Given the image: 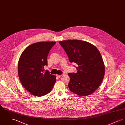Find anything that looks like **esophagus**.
<instances>
[{"instance_id":"obj_1","label":"esophagus","mask_w":125,"mask_h":125,"mask_svg":"<svg viewBox=\"0 0 125 125\" xmlns=\"http://www.w3.org/2000/svg\"><path fill=\"white\" fill-rule=\"evenodd\" d=\"M62 75H58V74H56V76L58 77H60Z\"/></svg>"}]
</instances>
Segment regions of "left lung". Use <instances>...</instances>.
Masks as SVG:
<instances>
[{
	"instance_id": "obj_1",
	"label": "left lung",
	"mask_w": 125,
	"mask_h": 125,
	"mask_svg": "<svg viewBox=\"0 0 125 125\" xmlns=\"http://www.w3.org/2000/svg\"><path fill=\"white\" fill-rule=\"evenodd\" d=\"M59 43L70 62L77 65V73H68L70 90L81 96L91 94L99 88L105 74L99 51L91 43L79 40L60 41Z\"/></svg>"
}]
</instances>
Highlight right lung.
<instances>
[{
	"mask_svg": "<svg viewBox=\"0 0 125 125\" xmlns=\"http://www.w3.org/2000/svg\"><path fill=\"white\" fill-rule=\"evenodd\" d=\"M54 42H41L28 46L21 54L18 63L20 82L25 89L38 97L52 91L56 76L51 74L44 67L47 65V56Z\"/></svg>",
	"mask_w": 125,
	"mask_h": 125,
	"instance_id": "right-lung-1",
	"label": "right lung"
}]
</instances>
